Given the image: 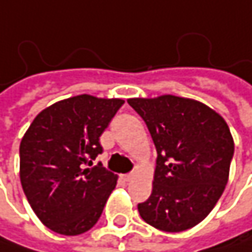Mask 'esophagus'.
<instances>
[{
  "label": "esophagus",
  "instance_id": "34e87169",
  "mask_svg": "<svg viewBox=\"0 0 252 252\" xmlns=\"http://www.w3.org/2000/svg\"><path fill=\"white\" fill-rule=\"evenodd\" d=\"M132 176H134V174H126L123 178H124V181H131V179H132Z\"/></svg>",
  "mask_w": 252,
  "mask_h": 252
}]
</instances>
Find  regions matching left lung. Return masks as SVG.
<instances>
[{"label":"left lung","instance_id":"obj_1","mask_svg":"<svg viewBox=\"0 0 252 252\" xmlns=\"http://www.w3.org/2000/svg\"><path fill=\"white\" fill-rule=\"evenodd\" d=\"M153 138L158 159L141 219L165 232L198 225L213 210L229 178L233 138L225 120L201 102L172 94L128 99Z\"/></svg>","mask_w":252,"mask_h":252}]
</instances>
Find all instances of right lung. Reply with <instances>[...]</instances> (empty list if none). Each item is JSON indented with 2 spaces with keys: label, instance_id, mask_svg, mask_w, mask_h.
Instances as JSON below:
<instances>
[{
  "label": "right lung",
  "instance_id": "add662e5",
  "mask_svg": "<svg viewBox=\"0 0 252 252\" xmlns=\"http://www.w3.org/2000/svg\"><path fill=\"white\" fill-rule=\"evenodd\" d=\"M123 99L80 94L51 105L30 124L20 143V181L27 201L51 230L74 236L96 225L117 175L93 160L99 137Z\"/></svg>",
  "mask_w": 252,
  "mask_h": 252
}]
</instances>
